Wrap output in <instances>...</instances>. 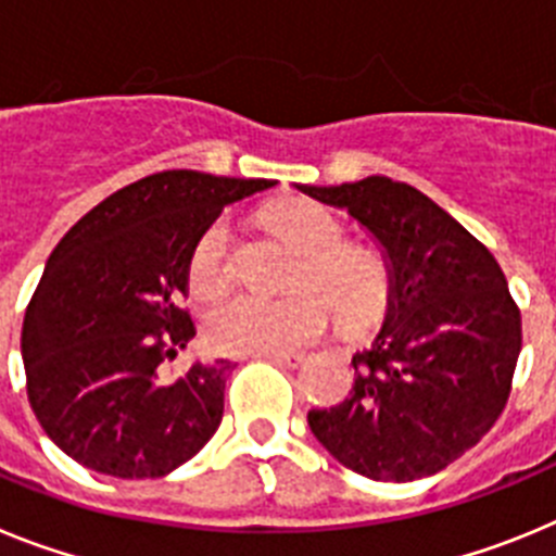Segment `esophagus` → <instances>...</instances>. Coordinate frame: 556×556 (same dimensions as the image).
Here are the masks:
<instances>
[{"instance_id":"esophagus-1","label":"esophagus","mask_w":556,"mask_h":556,"mask_svg":"<svg viewBox=\"0 0 556 556\" xmlns=\"http://www.w3.org/2000/svg\"><path fill=\"white\" fill-rule=\"evenodd\" d=\"M264 358H269V362H275V365H283V367H301L303 362H306V356H303V353H267Z\"/></svg>"}]
</instances>
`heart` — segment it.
Returning a JSON list of instances; mask_svg holds the SVG:
<instances>
[{"instance_id": "obj_1", "label": "heart", "mask_w": 556, "mask_h": 556, "mask_svg": "<svg viewBox=\"0 0 556 556\" xmlns=\"http://www.w3.org/2000/svg\"><path fill=\"white\" fill-rule=\"evenodd\" d=\"M267 225L301 255L289 301L233 294L205 317V342L228 356H267L312 345L328 326L358 337L384 320L395 301V273L381 250L345 244V225L308 200H289L267 211ZM233 278L230 230L214 223L189 262V287L198 298H217ZM329 308L326 309L325 306Z\"/></svg>"}]
</instances>
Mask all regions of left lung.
Returning a JSON list of instances; mask_svg holds the SVG:
<instances>
[{
	"label": "left lung",
	"mask_w": 556,
	"mask_h": 556,
	"mask_svg": "<svg viewBox=\"0 0 556 556\" xmlns=\"http://www.w3.org/2000/svg\"><path fill=\"white\" fill-rule=\"evenodd\" d=\"M298 189L365 225L395 273L384 328L353 356V390L342 404L308 412L314 437L376 481L448 468L493 429L513 390L520 308L498 262L409 184L370 175Z\"/></svg>",
	"instance_id": "obj_1"
}]
</instances>
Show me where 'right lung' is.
<instances>
[{
  "mask_svg": "<svg viewBox=\"0 0 556 556\" xmlns=\"http://www.w3.org/2000/svg\"><path fill=\"white\" fill-rule=\"evenodd\" d=\"M269 186L155 172L68 228L22 326L29 406L63 454L116 479H161L214 437L230 362H198L172 381L159 367L194 337L184 298L200 236Z\"/></svg>",
  "mask_w": 556,
  "mask_h": 556,
  "instance_id": "add662e5",
  "label": "right lung"
}]
</instances>
